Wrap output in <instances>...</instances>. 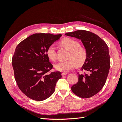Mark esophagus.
I'll use <instances>...</instances> for the list:
<instances>
[{
    "instance_id": "esophagus-1",
    "label": "esophagus",
    "mask_w": 122,
    "mask_h": 122,
    "mask_svg": "<svg viewBox=\"0 0 122 122\" xmlns=\"http://www.w3.org/2000/svg\"><path fill=\"white\" fill-rule=\"evenodd\" d=\"M67 74V72H62L61 73L62 76H65V75H66Z\"/></svg>"
}]
</instances>
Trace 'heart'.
<instances>
[{
  "mask_svg": "<svg viewBox=\"0 0 122 122\" xmlns=\"http://www.w3.org/2000/svg\"><path fill=\"white\" fill-rule=\"evenodd\" d=\"M61 44L66 49L70 51L67 61H61L55 64L54 67L58 71L68 72L74 68L76 64L80 66L84 64L87 58V51L84 47L81 46L77 41L71 38H66L61 41ZM47 56L50 60L55 61L56 54L54 45H51L47 50Z\"/></svg>",
  "mask_w": 122,
  "mask_h": 122,
  "instance_id": "heart-1",
  "label": "heart"
}]
</instances>
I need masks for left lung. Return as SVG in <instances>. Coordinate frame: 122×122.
Wrapping results in <instances>:
<instances>
[{"label": "left lung", "instance_id": "obj_1", "mask_svg": "<svg viewBox=\"0 0 122 122\" xmlns=\"http://www.w3.org/2000/svg\"><path fill=\"white\" fill-rule=\"evenodd\" d=\"M66 36L81 40L87 51V58L78 74V81L71 90L82 98L93 97L100 91L106 82L110 61L108 46L98 36L89 31L78 30L67 32Z\"/></svg>", "mask_w": 122, "mask_h": 122}]
</instances>
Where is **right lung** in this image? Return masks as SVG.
Returning <instances> with one entry per match:
<instances>
[{"label": "right lung", "mask_w": 122, "mask_h": 122, "mask_svg": "<svg viewBox=\"0 0 122 122\" xmlns=\"http://www.w3.org/2000/svg\"><path fill=\"white\" fill-rule=\"evenodd\" d=\"M61 34H35L21 42L16 48L12 62L18 87L27 97L43 101L54 93L61 72L48 73L53 68L47 50Z\"/></svg>", "instance_id": "obj_1"}]
</instances>
